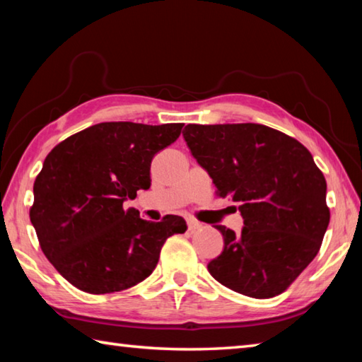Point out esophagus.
<instances>
[{
  "instance_id": "esophagus-1",
  "label": "esophagus",
  "mask_w": 362,
  "mask_h": 362,
  "mask_svg": "<svg viewBox=\"0 0 362 362\" xmlns=\"http://www.w3.org/2000/svg\"><path fill=\"white\" fill-rule=\"evenodd\" d=\"M187 225H188V230H192V231H194V230H199L201 225L198 220H194V218H187Z\"/></svg>"
}]
</instances>
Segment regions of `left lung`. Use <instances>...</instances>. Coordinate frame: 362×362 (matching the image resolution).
I'll return each mask as SVG.
<instances>
[{"mask_svg":"<svg viewBox=\"0 0 362 362\" xmlns=\"http://www.w3.org/2000/svg\"><path fill=\"white\" fill-rule=\"evenodd\" d=\"M183 139L220 198L238 203L240 235L223 225L222 254L207 263L220 284L254 298L284 292L315 259L329 225L326 179L311 153L254 122L188 124Z\"/></svg>","mask_w":362,"mask_h":362,"instance_id":"obj_1","label":"left lung"}]
</instances>
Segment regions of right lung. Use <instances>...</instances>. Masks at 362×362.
<instances>
[{
  "instance_id": "right-lung-1",
  "label": "right lung",
  "mask_w": 362,
  "mask_h": 362,
  "mask_svg": "<svg viewBox=\"0 0 362 362\" xmlns=\"http://www.w3.org/2000/svg\"><path fill=\"white\" fill-rule=\"evenodd\" d=\"M182 127L99 122L46 156L30 220L47 260L78 289L110 293L139 284L155 269L164 241L185 233L179 216L155 223L122 207L137 189L150 188L153 156L174 144Z\"/></svg>"
}]
</instances>
